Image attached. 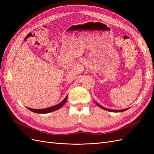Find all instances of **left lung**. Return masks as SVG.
Returning a JSON list of instances; mask_svg holds the SVG:
<instances>
[{
	"instance_id": "1",
	"label": "left lung",
	"mask_w": 154,
	"mask_h": 154,
	"mask_svg": "<svg viewBox=\"0 0 154 154\" xmlns=\"http://www.w3.org/2000/svg\"><path fill=\"white\" fill-rule=\"evenodd\" d=\"M94 102H95V103L99 107H100L101 109H103V110H106V111H109V112H123V111H125V110H128L129 108H127V109H122V110H113V109H107V108H105V107H103V106H101L100 105H99L98 103H97V102H96L95 101H94Z\"/></svg>"
}]
</instances>
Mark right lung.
I'll use <instances>...</instances> for the list:
<instances>
[{"label":"right lung","mask_w":154,"mask_h":154,"mask_svg":"<svg viewBox=\"0 0 154 154\" xmlns=\"http://www.w3.org/2000/svg\"><path fill=\"white\" fill-rule=\"evenodd\" d=\"M67 97H68V95H67L66 97H65V98L58 104H57V105L51 106L49 107H47V108H45V109H31V108H29V107H27V106H26V108L28 110L33 112L38 113V114H46V113L51 112L55 111V110H57L61 108V107L65 103H66V102L67 100Z\"/></svg>","instance_id":"add662e5"}]
</instances>
